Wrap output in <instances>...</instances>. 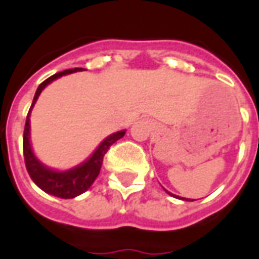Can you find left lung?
Segmentation results:
<instances>
[{"instance_id":"8db88e82","label":"left lung","mask_w":259,"mask_h":259,"mask_svg":"<svg viewBox=\"0 0 259 259\" xmlns=\"http://www.w3.org/2000/svg\"><path fill=\"white\" fill-rule=\"evenodd\" d=\"M169 194H170V193H169ZM170 195H174V194H170ZM174 197H176V195H174ZM186 200H187V198H186Z\"/></svg>"}]
</instances>
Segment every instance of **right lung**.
Segmentation results:
<instances>
[{"mask_svg": "<svg viewBox=\"0 0 259 259\" xmlns=\"http://www.w3.org/2000/svg\"><path fill=\"white\" fill-rule=\"evenodd\" d=\"M77 70H83V69L74 68L64 70V72H58V73L53 74L51 77H48L47 80H44L41 84L38 85L36 94H34V98H33V102H31L30 109H29V113H27V118H26L25 132H23V155H25L26 169L30 175L31 180L42 191L55 195V197H59V198H74L81 193H84L85 190H89L90 186L94 183V180L97 179V176L100 174L102 159H104V155L109 150V147L112 146L115 141L122 139L124 133H126L124 130H122V132L108 136L85 162L80 163L79 166L65 170V172H58V170H53V169L47 168L34 157L30 146V119H29V116H30L31 108L36 104L37 98L40 96V93L44 90L46 85L50 84L53 80L64 76V74L73 73V72H77Z\"/></svg>", "mask_w": 259, "mask_h": 259, "instance_id": "1", "label": "right lung"}]
</instances>
